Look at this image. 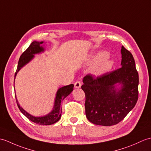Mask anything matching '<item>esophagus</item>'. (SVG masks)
<instances>
[{"mask_svg":"<svg viewBox=\"0 0 151 151\" xmlns=\"http://www.w3.org/2000/svg\"><path fill=\"white\" fill-rule=\"evenodd\" d=\"M81 86H82V83L80 81H77L75 83V88H76V89L80 88Z\"/></svg>","mask_w":151,"mask_h":151,"instance_id":"34e87169","label":"esophagus"}]
</instances>
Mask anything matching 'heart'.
Instances as JSON below:
<instances>
[{
  "label": "heart",
  "instance_id": "1",
  "mask_svg": "<svg viewBox=\"0 0 151 151\" xmlns=\"http://www.w3.org/2000/svg\"><path fill=\"white\" fill-rule=\"evenodd\" d=\"M109 54L105 51H99L91 55L87 59V64L94 66L92 73L96 76L102 75L113 69L114 62L109 58Z\"/></svg>",
  "mask_w": 151,
  "mask_h": 151
}]
</instances>
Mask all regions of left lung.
Wrapping results in <instances>:
<instances>
[{"instance_id":"obj_1","label":"left lung","mask_w":151,"mask_h":151,"mask_svg":"<svg viewBox=\"0 0 151 151\" xmlns=\"http://www.w3.org/2000/svg\"><path fill=\"white\" fill-rule=\"evenodd\" d=\"M121 54L122 68L96 78L87 75L83 78L86 115L95 125L118 124L137 102L139 77L134 58L123 45Z\"/></svg>"}]
</instances>
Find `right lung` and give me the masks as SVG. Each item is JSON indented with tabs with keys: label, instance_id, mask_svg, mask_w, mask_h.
Returning a JSON list of instances; mask_svg holds the SVG:
<instances>
[{
	"label": "right lung",
	"instance_id": "obj_1",
	"mask_svg": "<svg viewBox=\"0 0 151 151\" xmlns=\"http://www.w3.org/2000/svg\"><path fill=\"white\" fill-rule=\"evenodd\" d=\"M42 44H44V42L33 41L27 50L20 56L18 63V66H17V71L15 74V78L17 74L20 70L34 58L35 55L40 54L41 52H44L45 49L43 47V45H42ZM14 84H15V80H14ZM73 87H74V85L70 84V85L59 88L57 91V93H56L52 110L50 113H49L45 116H35L28 113L22 107H20L18 100L17 99L15 93L17 106H18L21 113L34 123L42 125H52L57 122L60 119L62 116V107L60 106L61 101L65 98L67 97L69 94L71 93L73 91ZM14 89H15V86H14Z\"/></svg>",
	"mask_w": 151,
	"mask_h": 151
}]
</instances>
